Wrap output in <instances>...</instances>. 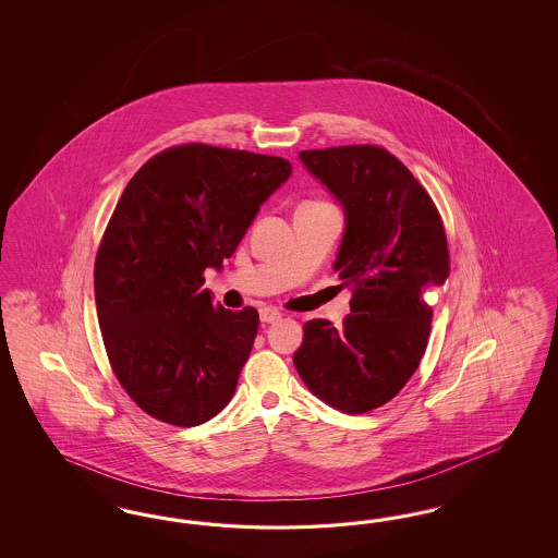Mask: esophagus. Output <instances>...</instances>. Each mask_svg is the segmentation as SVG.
<instances>
[{"instance_id": "obj_1", "label": "esophagus", "mask_w": 558, "mask_h": 558, "mask_svg": "<svg viewBox=\"0 0 558 558\" xmlns=\"http://www.w3.org/2000/svg\"><path fill=\"white\" fill-rule=\"evenodd\" d=\"M280 317H282V313L278 308H274V306L259 308V319H262V323H276Z\"/></svg>"}]
</instances>
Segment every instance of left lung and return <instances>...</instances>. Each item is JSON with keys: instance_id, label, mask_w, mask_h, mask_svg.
<instances>
[{"instance_id": "1", "label": "left lung", "mask_w": 558, "mask_h": 558, "mask_svg": "<svg viewBox=\"0 0 558 558\" xmlns=\"http://www.w3.org/2000/svg\"><path fill=\"white\" fill-rule=\"evenodd\" d=\"M299 159L343 208L333 271L352 290V313L341 327L304 323L292 360L308 390L357 415L389 403L422 362L434 315L425 292L450 270L446 233L427 192L389 151L348 145Z\"/></svg>"}]
</instances>
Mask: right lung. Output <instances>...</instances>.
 I'll return each mask as SVG.
<instances>
[{"label": "right lung", "instance_id": "right-lung-1", "mask_svg": "<svg viewBox=\"0 0 558 558\" xmlns=\"http://www.w3.org/2000/svg\"><path fill=\"white\" fill-rule=\"evenodd\" d=\"M290 173L282 157L190 143L124 187L96 257V308L112 371L155 420L192 427L231 401L259 315L213 303L203 271H220Z\"/></svg>", "mask_w": 558, "mask_h": 558}]
</instances>
